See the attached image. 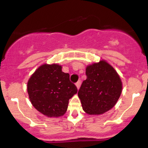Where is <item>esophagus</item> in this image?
Returning a JSON list of instances; mask_svg holds the SVG:
<instances>
[{
	"instance_id": "obj_1",
	"label": "esophagus",
	"mask_w": 148,
	"mask_h": 148,
	"mask_svg": "<svg viewBox=\"0 0 148 148\" xmlns=\"http://www.w3.org/2000/svg\"><path fill=\"white\" fill-rule=\"evenodd\" d=\"M81 80H79V81H78L76 83V87H77V89H79L80 86H81Z\"/></svg>"
}]
</instances>
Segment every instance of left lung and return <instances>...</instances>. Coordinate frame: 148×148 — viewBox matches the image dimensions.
Returning a JSON list of instances; mask_svg holds the SVG:
<instances>
[{
    "label": "left lung",
    "instance_id": "obj_1",
    "mask_svg": "<svg viewBox=\"0 0 148 148\" xmlns=\"http://www.w3.org/2000/svg\"><path fill=\"white\" fill-rule=\"evenodd\" d=\"M87 79L78 92L84 111L89 115H99L109 111L122 92V81L114 68L105 60L86 67Z\"/></svg>",
    "mask_w": 148,
    "mask_h": 148
}]
</instances>
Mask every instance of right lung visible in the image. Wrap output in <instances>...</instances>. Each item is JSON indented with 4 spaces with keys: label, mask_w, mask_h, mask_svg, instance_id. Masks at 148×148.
Returning <instances> with one entry per match:
<instances>
[{
    "label": "right lung",
    "mask_w": 148,
    "mask_h": 148,
    "mask_svg": "<svg viewBox=\"0 0 148 148\" xmlns=\"http://www.w3.org/2000/svg\"><path fill=\"white\" fill-rule=\"evenodd\" d=\"M29 99L33 106L47 117H59L67 111L69 99L77 92L68 73L59 64L40 66L28 80Z\"/></svg>",
    "instance_id": "1"
}]
</instances>
